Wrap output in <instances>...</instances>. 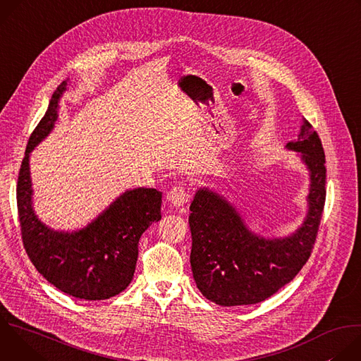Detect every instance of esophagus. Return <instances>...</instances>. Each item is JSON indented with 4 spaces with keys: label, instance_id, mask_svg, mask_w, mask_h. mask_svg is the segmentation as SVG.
<instances>
[{
    "label": "esophagus",
    "instance_id": "1",
    "mask_svg": "<svg viewBox=\"0 0 361 361\" xmlns=\"http://www.w3.org/2000/svg\"><path fill=\"white\" fill-rule=\"evenodd\" d=\"M167 200L173 205V207H184V205L190 201L188 192L183 187H174L167 192Z\"/></svg>",
    "mask_w": 361,
    "mask_h": 361
}]
</instances>
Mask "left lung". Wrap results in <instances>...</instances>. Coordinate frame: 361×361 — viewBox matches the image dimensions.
Here are the masks:
<instances>
[{
	"label": "left lung",
	"mask_w": 361,
	"mask_h": 361,
	"mask_svg": "<svg viewBox=\"0 0 361 361\" xmlns=\"http://www.w3.org/2000/svg\"><path fill=\"white\" fill-rule=\"evenodd\" d=\"M286 148L297 152L310 181L305 217L293 233L263 237L248 228L223 194L209 187H200L194 194L188 217L192 277L201 294L219 305L264 301L288 284L312 254L326 201L324 149L305 118L298 138Z\"/></svg>",
	"instance_id": "obj_1"
}]
</instances>
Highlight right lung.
Segmentation results:
<instances>
[{"label": "right lung", "mask_w": 361, "mask_h": 361, "mask_svg": "<svg viewBox=\"0 0 361 361\" xmlns=\"http://www.w3.org/2000/svg\"><path fill=\"white\" fill-rule=\"evenodd\" d=\"M67 81L54 91L48 110L32 131L23 160L17 205L25 251L42 277L63 293L82 300H106L131 283L142 233L161 220V192L156 188L126 190L85 227L66 231L42 223L34 212L30 157L53 131Z\"/></svg>", "instance_id": "add662e5"}]
</instances>
